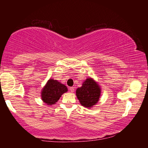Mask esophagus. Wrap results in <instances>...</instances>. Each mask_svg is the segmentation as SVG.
<instances>
[{"label":"esophagus","instance_id":"34e87169","mask_svg":"<svg viewBox=\"0 0 148 148\" xmlns=\"http://www.w3.org/2000/svg\"><path fill=\"white\" fill-rule=\"evenodd\" d=\"M69 90H70V91H71V92H74V87H70Z\"/></svg>","mask_w":148,"mask_h":148}]
</instances>
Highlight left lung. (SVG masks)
<instances>
[{
    "label": "left lung",
    "instance_id": "left-lung-1",
    "mask_svg": "<svg viewBox=\"0 0 148 148\" xmlns=\"http://www.w3.org/2000/svg\"><path fill=\"white\" fill-rule=\"evenodd\" d=\"M76 96L82 106L92 108L98 102L101 89L95 80L89 77L83 82L82 86L76 89Z\"/></svg>",
    "mask_w": 148,
    "mask_h": 148
}]
</instances>
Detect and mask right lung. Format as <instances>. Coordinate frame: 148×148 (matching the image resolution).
I'll return each instance as SVG.
<instances>
[{
    "label": "right lung",
    "mask_w": 148,
    "mask_h": 148,
    "mask_svg": "<svg viewBox=\"0 0 148 148\" xmlns=\"http://www.w3.org/2000/svg\"><path fill=\"white\" fill-rule=\"evenodd\" d=\"M67 91L68 89L66 86L51 78L42 90V100L47 105L54 104L59 101L61 95Z\"/></svg>",
    "instance_id": "obj_1"
}]
</instances>
